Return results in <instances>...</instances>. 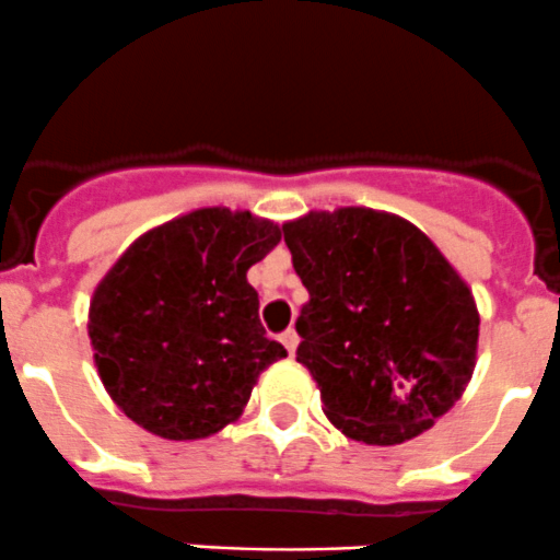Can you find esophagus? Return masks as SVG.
Returning <instances> with one entry per match:
<instances>
[{
	"label": "esophagus",
	"mask_w": 560,
	"mask_h": 560,
	"mask_svg": "<svg viewBox=\"0 0 560 560\" xmlns=\"http://www.w3.org/2000/svg\"><path fill=\"white\" fill-rule=\"evenodd\" d=\"M280 342H282V346L288 348V353L296 351V342H299L296 329H285V331H282V335H280Z\"/></svg>",
	"instance_id": "1"
}]
</instances>
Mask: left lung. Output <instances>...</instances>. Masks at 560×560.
<instances>
[{
    "label": "left lung",
    "mask_w": 560,
    "mask_h": 560,
    "mask_svg": "<svg viewBox=\"0 0 560 560\" xmlns=\"http://www.w3.org/2000/svg\"><path fill=\"white\" fill-rule=\"evenodd\" d=\"M310 299L296 362L348 439L395 446L430 430L463 397L479 313L466 280L413 223L342 207L282 225Z\"/></svg>",
    "instance_id": "left-lung-1"
}]
</instances>
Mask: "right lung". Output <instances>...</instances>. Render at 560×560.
Masks as SVG:
<instances>
[{"mask_svg": "<svg viewBox=\"0 0 560 560\" xmlns=\"http://www.w3.org/2000/svg\"><path fill=\"white\" fill-rule=\"evenodd\" d=\"M278 242L272 220L207 207L121 253L94 288L90 340L125 417L168 441L207 439L240 419L258 375L288 357L247 282Z\"/></svg>", "mask_w": 560, "mask_h": 560, "instance_id": "1", "label": "right lung"}]
</instances>
